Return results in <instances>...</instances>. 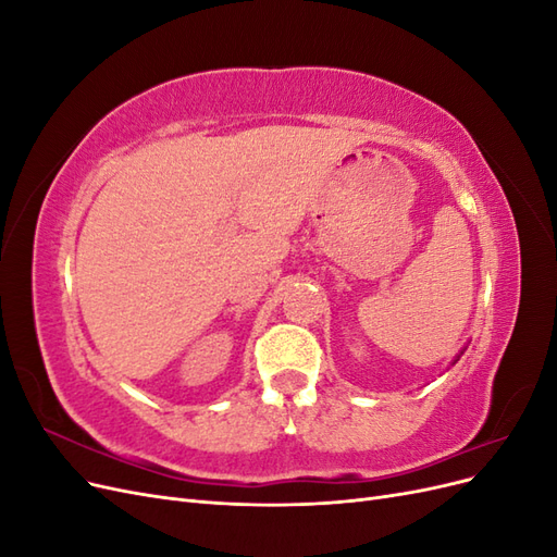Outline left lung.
I'll list each match as a JSON object with an SVG mask.
<instances>
[{"label":"left lung","instance_id":"1","mask_svg":"<svg viewBox=\"0 0 557 557\" xmlns=\"http://www.w3.org/2000/svg\"><path fill=\"white\" fill-rule=\"evenodd\" d=\"M460 356H462V352H460ZM460 356H458V358H455V360H453V364H455V362H458V360H460Z\"/></svg>","mask_w":557,"mask_h":557}]
</instances>
